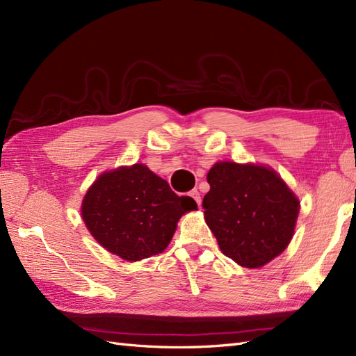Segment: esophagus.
<instances>
[{"label":"esophagus","instance_id":"1","mask_svg":"<svg viewBox=\"0 0 356 356\" xmlns=\"http://www.w3.org/2000/svg\"><path fill=\"white\" fill-rule=\"evenodd\" d=\"M190 196L193 197V199H195L196 200V203L199 204V207H200V203H202V199H200V193L197 191V188H195V190H191L190 191Z\"/></svg>","mask_w":356,"mask_h":356}]
</instances>
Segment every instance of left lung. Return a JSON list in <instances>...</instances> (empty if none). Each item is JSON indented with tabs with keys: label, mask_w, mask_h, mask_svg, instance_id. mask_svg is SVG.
<instances>
[{
	"label": "left lung",
	"mask_w": 356,
	"mask_h": 356,
	"mask_svg": "<svg viewBox=\"0 0 356 356\" xmlns=\"http://www.w3.org/2000/svg\"><path fill=\"white\" fill-rule=\"evenodd\" d=\"M204 221L224 255L258 268L293 239L300 202L272 168L218 161L208 172Z\"/></svg>",
	"instance_id": "left-lung-1"
}]
</instances>
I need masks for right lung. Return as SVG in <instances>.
Segmentation results:
<instances>
[{
  "label": "right lung",
  "mask_w": 356,
  "mask_h": 356,
  "mask_svg": "<svg viewBox=\"0 0 356 356\" xmlns=\"http://www.w3.org/2000/svg\"><path fill=\"white\" fill-rule=\"evenodd\" d=\"M197 209L188 196H178L145 165L104 172L86 193L81 217L106 251L126 261H139L166 250L178 220Z\"/></svg>",
  "instance_id": "obj_1"
}]
</instances>
